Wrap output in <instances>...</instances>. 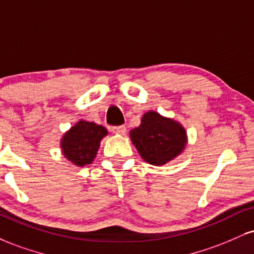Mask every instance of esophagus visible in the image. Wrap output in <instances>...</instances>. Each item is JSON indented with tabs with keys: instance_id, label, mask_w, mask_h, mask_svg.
<instances>
[{
	"instance_id": "esophagus-1",
	"label": "esophagus",
	"mask_w": 254,
	"mask_h": 254,
	"mask_svg": "<svg viewBox=\"0 0 254 254\" xmlns=\"http://www.w3.org/2000/svg\"><path fill=\"white\" fill-rule=\"evenodd\" d=\"M112 132L116 133V135H125V133H127V127H125L124 125L114 127H112Z\"/></svg>"
}]
</instances>
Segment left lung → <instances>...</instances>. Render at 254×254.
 <instances>
[{
	"mask_svg": "<svg viewBox=\"0 0 254 254\" xmlns=\"http://www.w3.org/2000/svg\"><path fill=\"white\" fill-rule=\"evenodd\" d=\"M140 157L152 166H163L179 156L187 144V132L179 122L155 111L143 115L140 125L130 131Z\"/></svg>",
	"mask_w": 254,
	"mask_h": 254,
	"instance_id": "8db88e82",
	"label": "left lung"
}]
</instances>
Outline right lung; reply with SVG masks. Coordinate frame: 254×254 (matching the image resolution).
<instances>
[{
    "label": "right lung",
    "mask_w": 254,
    "mask_h": 254,
    "mask_svg": "<svg viewBox=\"0 0 254 254\" xmlns=\"http://www.w3.org/2000/svg\"><path fill=\"white\" fill-rule=\"evenodd\" d=\"M108 130L93 122L79 121L61 138L60 146L67 160L78 167L92 163L99 149L100 140Z\"/></svg>",
    "instance_id": "1"
}]
</instances>
